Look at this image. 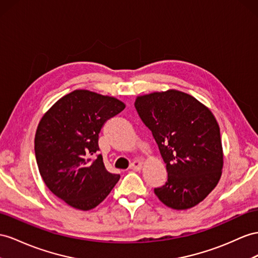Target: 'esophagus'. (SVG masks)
<instances>
[{
  "mask_svg": "<svg viewBox=\"0 0 258 258\" xmlns=\"http://www.w3.org/2000/svg\"><path fill=\"white\" fill-rule=\"evenodd\" d=\"M142 167H143L142 162L140 160H135V161H133V162L131 163L130 169L133 170V171H140L142 169Z\"/></svg>",
  "mask_w": 258,
  "mask_h": 258,
  "instance_id": "34e87169",
  "label": "esophagus"
}]
</instances>
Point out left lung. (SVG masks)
<instances>
[{
	"label": "left lung",
	"mask_w": 258,
	"mask_h": 258,
	"mask_svg": "<svg viewBox=\"0 0 258 258\" xmlns=\"http://www.w3.org/2000/svg\"><path fill=\"white\" fill-rule=\"evenodd\" d=\"M135 108L166 163L168 181L155 188V194L172 209L196 206L216 187L222 173L220 128L213 112L175 89L138 96Z\"/></svg>",
	"instance_id": "8db88e82"
}]
</instances>
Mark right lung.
Segmentation results:
<instances>
[{"label":"right lung","instance_id":"add662e5","mask_svg":"<svg viewBox=\"0 0 258 258\" xmlns=\"http://www.w3.org/2000/svg\"><path fill=\"white\" fill-rule=\"evenodd\" d=\"M125 104L118 99L77 89L45 112L38 124L35 154L39 172L48 188L71 207H97L120 175L105 169L99 150V133Z\"/></svg>","mask_w":258,"mask_h":258}]
</instances>
